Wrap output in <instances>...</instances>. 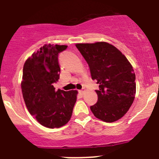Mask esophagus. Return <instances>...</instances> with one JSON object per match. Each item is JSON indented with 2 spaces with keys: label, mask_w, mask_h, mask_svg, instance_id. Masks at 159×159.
<instances>
[{
  "label": "esophagus",
  "mask_w": 159,
  "mask_h": 159,
  "mask_svg": "<svg viewBox=\"0 0 159 159\" xmlns=\"http://www.w3.org/2000/svg\"><path fill=\"white\" fill-rule=\"evenodd\" d=\"M79 92H80V94H83V93H84V92H85V89H81V90H80Z\"/></svg>",
  "instance_id": "1"
}]
</instances>
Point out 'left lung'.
Listing matches in <instances>:
<instances>
[{"instance_id": "left-lung-1", "label": "left lung", "mask_w": 159, "mask_h": 159, "mask_svg": "<svg viewBox=\"0 0 159 159\" xmlns=\"http://www.w3.org/2000/svg\"><path fill=\"white\" fill-rule=\"evenodd\" d=\"M97 80L98 100L90 110L96 117L111 123L128 111L136 93L135 74L125 55L105 42L76 44Z\"/></svg>"}]
</instances>
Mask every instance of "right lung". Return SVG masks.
<instances>
[{"instance_id":"add662e5","label":"right lung","mask_w":159,"mask_h":159,"mask_svg":"<svg viewBox=\"0 0 159 159\" xmlns=\"http://www.w3.org/2000/svg\"><path fill=\"white\" fill-rule=\"evenodd\" d=\"M67 45L46 44L34 52L23 67L21 90L28 111L42 126L58 128L68 123L76 101L77 90H55L59 79V52Z\"/></svg>"}]
</instances>
